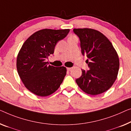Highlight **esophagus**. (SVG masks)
Wrapping results in <instances>:
<instances>
[{"mask_svg":"<svg viewBox=\"0 0 131 131\" xmlns=\"http://www.w3.org/2000/svg\"><path fill=\"white\" fill-rule=\"evenodd\" d=\"M72 69V68H67L68 71H70V70Z\"/></svg>","mask_w":131,"mask_h":131,"instance_id":"obj_1","label":"esophagus"}]
</instances>
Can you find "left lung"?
<instances>
[{"mask_svg":"<svg viewBox=\"0 0 131 131\" xmlns=\"http://www.w3.org/2000/svg\"><path fill=\"white\" fill-rule=\"evenodd\" d=\"M79 37L81 52L86 54L89 70L82 69V76L76 82L84 92L91 95L103 93L110 88L118 76L119 60L108 38L93 29H74Z\"/></svg>","mask_w":131,"mask_h":131,"instance_id":"obj_1","label":"left lung"}]
</instances>
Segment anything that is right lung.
<instances>
[{"mask_svg":"<svg viewBox=\"0 0 131 131\" xmlns=\"http://www.w3.org/2000/svg\"><path fill=\"white\" fill-rule=\"evenodd\" d=\"M69 29H44L28 38L17 54L16 67L25 87L34 94L46 96L59 88L66 74L64 66L49 65L45 60L54 53L58 41L63 39Z\"/></svg>","mask_w":131,"mask_h":131,"instance_id":"obj_1","label":"right lung"}]
</instances>
